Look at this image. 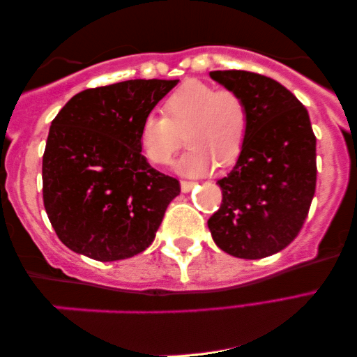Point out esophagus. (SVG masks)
Masks as SVG:
<instances>
[{
	"label": "esophagus",
	"mask_w": 357,
	"mask_h": 357,
	"mask_svg": "<svg viewBox=\"0 0 357 357\" xmlns=\"http://www.w3.org/2000/svg\"><path fill=\"white\" fill-rule=\"evenodd\" d=\"M195 185H196L195 182H188V180H182V182H180V186H182V191L183 192L191 191L192 186H195Z\"/></svg>",
	"instance_id": "1"
}]
</instances>
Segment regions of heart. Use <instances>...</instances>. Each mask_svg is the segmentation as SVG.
I'll list each match as a JSON object with an SVG mask.
<instances>
[{"instance_id": "1", "label": "heart", "mask_w": 357, "mask_h": 357, "mask_svg": "<svg viewBox=\"0 0 357 357\" xmlns=\"http://www.w3.org/2000/svg\"><path fill=\"white\" fill-rule=\"evenodd\" d=\"M165 115L149 114L139 128V144L153 165H169L186 130L190 150L177 169L185 175L208 174L218 161L232 165L241 156L250 130V109L241 93L186 80L165 101Z\"/></svg>"}]
</instances>
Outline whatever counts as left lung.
<instances>
[{
	"label": "left lung",
	"instance_id": "8db88e82",
	"mask_svg": "<svg viewBox=\"0 0 357 357\" xmlns=\"http://www.w3.org/2000/svg\"><path fill=\"white\" fill-rule=\"evenodd\" d=\"M210 77L245 98L247 142L232 171L218 180L220 208L207 225L227 255L261 259L288 247L302 229L317 188V137L307 109L266 75L212 71Z\"/></svg>",
	"mask_w": 357,
	"mask_h": 357
}]
</instances>
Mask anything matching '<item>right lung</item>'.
I'll use <instances>...</instances> for the list:
<instances>
[{
  "label": "right lung",
  "mask_w": 357,
  "mask_h": 357,
  "mask_svg": "<svg viewBox=\"0 0 357 357\" xmlns=\"http://www.w3.org/2000/svg\"><path fill=\"white\" fill-rule=\"evenodd\" d=\"M178 80L134 79L77 93L52 121L43 156L44 207L60 241L107 262L149 248L177 178L151 167L139 128Z\"/></svg>",
  "instance_id": "obj_1"
}]
</instances>
